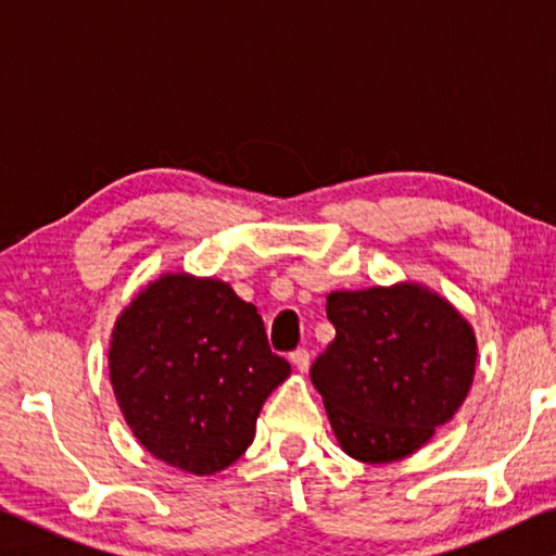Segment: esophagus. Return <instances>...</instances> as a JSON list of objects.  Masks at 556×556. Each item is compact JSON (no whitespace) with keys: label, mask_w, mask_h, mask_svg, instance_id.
<instances>
[{"label":"esophagus","mask_w":556,"mask_h":556,"mask_svg":"<svg viewBox=\"0 0 556 556\" xmlns=\"http://www.w3.org/2000/svg\"><path fill=\"white\" fill-rule=\"evenodd\" d=\"M289 361L294 363L296 370L304 372V370H308V365H312V355H308L306 348H296V351L289 355Z\"/></svg>","instance_id":"obj_1"}]
</instances>
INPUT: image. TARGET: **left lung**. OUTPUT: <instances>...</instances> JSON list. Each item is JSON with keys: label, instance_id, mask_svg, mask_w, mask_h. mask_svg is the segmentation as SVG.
Wrapping results in <instances>:
<instances>
[{"label": "left lung", "instance_id": "left-lung-1", "mask_svg": "<svg viewBox=\"0 0 556 556\" xmlns=\"http://www.w3.org/2000/svg\"><path fill=\"white\" fill-rule=\"evenodd\" d=\"M333 343L312 382L345 454L390 464L425 446L464 404L476 336L454 306L417 285L333 291Z\"/></svg>", "mask_w": 556, "mask_h": 556}]
</instances>
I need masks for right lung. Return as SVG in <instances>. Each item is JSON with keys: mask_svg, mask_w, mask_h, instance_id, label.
Segmentation results:
<instances>
[{"mask_svg": "<svg viewBox=\"0 0 556 556\" xmlns=\"http://www.w3.org/2000/svg\"><path fill=\"white\" fill-rule=\"evenodd\" d=\"M289 372L257 308L220 279L152 281L110 341V380L129 429L149 454L195 476L244 454L262 404Z\"/></svg>", "mask_w": 556, "mask_h": 556, "instance_id": "add662e5", "label": "right lung"}]
</instances>
